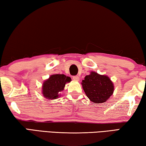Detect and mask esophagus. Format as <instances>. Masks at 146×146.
Instances as JSON below:
<instances>
[{
	"mask_svg": "<svg viewBox=\"0 0 146 146\" xmlns=\"http://www.w3.org/2000/svg\"><path fill=\"white\" fill-rule=\"evenodd\" d=\"M73 80L78 81L79 80V76H73Z\"/></svg>",
	"mask_w": 146,
	"mask_h": 146,
	"instance_id": "obj_1",
	"label": "esophagus"
}]
</instances>
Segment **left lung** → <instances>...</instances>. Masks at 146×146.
<instances>
[{"mask_svg": "<svg viewBox=\"0 0 146 146\" xmlns=\"http://www.w3.org/2000/svg\"><path fill=\"white\" fill-rule=\"evenodd\" d=\"M82 85L89 99L98 104L106 102L114 90L113 82L108 76L98 75L93 71L85 76Z\"/></svg>", "mask_w": 146, "mask_h": 146, "instance_id": "left-lung-1", "label": "left lung"}]
</instances>
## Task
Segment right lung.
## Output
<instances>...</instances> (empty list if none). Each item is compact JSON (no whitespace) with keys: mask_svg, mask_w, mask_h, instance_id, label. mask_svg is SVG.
<instances>
[{"mask_svg":"<svg viewBox=\"0 0 146 146\" xmlns=\"http://www.w3.org/2000/svg\"><path fill=\"white\" fill-rule=\"evenodd\" d=\"M71 78L63 74L51 75L44 82L42 93L44 97L49 99H55L58 97L59 92L64 90L66 82H70Z\"/></svg>","mask_w":146,"mask_h":146,"instance_id":"right-lung-1","label":"right lung"}]
</instances>
